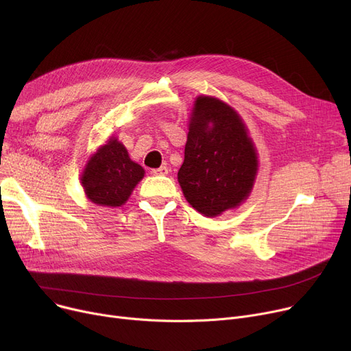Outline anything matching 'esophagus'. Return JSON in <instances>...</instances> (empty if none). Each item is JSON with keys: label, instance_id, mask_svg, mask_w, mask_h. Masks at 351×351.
<instances>
[{"label": "esophagus", "instance_id": "obj_1", "mask_svg": "<svg viewBox=\"0 0 351 351\" xmlns=\"http://www.w3.org/2000/svg\"><path fill=\"white\" fill-rule=\"evenodd\" d=\"M152 175H156V176L168 175V168H166V166H160L158 169H152Z\"/></svg>", "mask_w": 351, "mask_h": 351}]
</instances>
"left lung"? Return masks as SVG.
<instances>
[{
  "label": "left lung",
  "instance_id": "left-lung-1",
  "mask_svg": "<svg viewBox=\"0 0 351 351\" xmlns=\"http://www.w3.org/2000/svg\"><path fill=\"white\" fill-rule=\"evenodd\" d=\"M256 171L257 156L242 119L222 101L199 97L178 172L186 200L202 215L217 216L249 196Z\"/></svg>",
  "mask_w": 351,
  "mask_h": 351
}]
</instances>
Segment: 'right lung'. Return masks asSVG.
I'll list each match as a JSON object with an SVG mask.
<instances>
[{"instance_id": "1", "label": "right lung", "mask_w": 351, "mask_h": 351, "mask_svg": "<svg viewBox=\"0 0 351 351\" xmlns=\"http://www.w3.org/2000/svg\"><path fill=\"white\" fill-rule=\"evenodd\" d=\"M143 173L142 166L129 159L125 146L117 139H109L88 160L81 180L88 199L94 204L117 208L128 200Z\"/></svg>"}]
</instances>
